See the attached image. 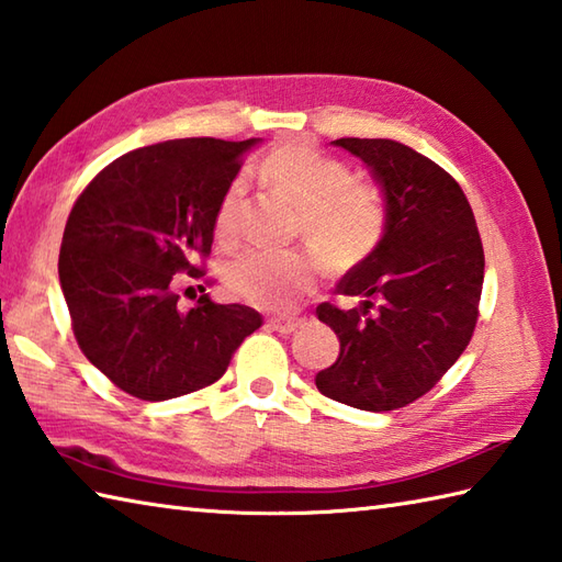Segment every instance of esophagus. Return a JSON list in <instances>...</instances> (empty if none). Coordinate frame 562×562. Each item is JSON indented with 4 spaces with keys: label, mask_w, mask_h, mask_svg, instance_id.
I'll return each instance as SVG.
<instances>
[{
    "label": "esophagus",
    "mask_w": 562,
    "mask_h": 562,
    "mask_svg": "<svg viewBox=\"0 0 562 562\" xmlns=\"http://www.w3.org/2000/svg\"><path fill=\"white\" fill-rule=\"evenodd\" d=\"M305 319L303 317H271L269 327L279 335H293L297 327H303Z\"/></svg>",
    "instance_id": "34e87169"
}]
</instances>
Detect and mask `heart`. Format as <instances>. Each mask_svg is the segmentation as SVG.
Wrapping results in <instances>:
<instances>
[{
    "mask_svg": "<svg viewBox=\"0 0 562 562\" xmlns=\"http://www.w3.org/2000/svg\"><path fill=\"white\" fill-rule=\"evenodd\" d=\"M259 179L297 209V227L329 267L347 269L375 247L383 209L375 191L349 179L339 159L305 140H283L261 159ZM245 184L235 179L217 201L213 231L223 245L239 233ZM317 265L303 251L251 249L225 269V285L237 301L285 311L315 283Z\"/></svg>",
    "mask_w": 562,
    "mask_h": 562,
    "instance_id": "heart-1",
    "label": "heart"
}]
</instances>
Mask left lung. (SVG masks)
I'll return each mask as SVG.
<instances>
[{"mask_svg":"<svg viewBox=\"0 0 562 562\" xmlns=\"http://www.w3.org/2000/svg\"><path fill=\"white\" fill-rule=\"evenodd\" d=\"M371 169L385 223L375 247L337 283L361 297L319 323L339 337V359L315 375L317 391L366 412H387L429 393L461 357L477 323L485 255L463 189L429 157L387 137H339Z\"/></svg>","mask_w":562,"mask_h":562,"instance_id":"8db88e82","label":"left lung"}]
</instances>
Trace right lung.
<instances>
[{
    "mask_svg": "<svg viewBox=\"0 0 562 562\" xmlns=\"http://www.w3.org/2000/svg\"><path fill=\"white\" fill-rule=\"evenodd\" d=\"M261 143L184 137L113 159L67 217L60 289L85 357L133 397L171 400L215 383L261 327L255 307L203 293L179 311L175 273L213 245L217 201Z\"/></svg>",
    "mask_w": 562,
    "mask_h": 562,
    "instance_id": "obj_1",
    "label": "right lung"
}]
</instances>
